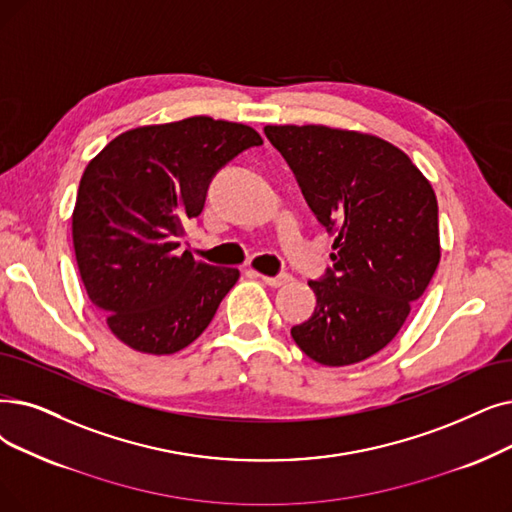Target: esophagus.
I'll list each match as a JSON object with an SVG mask.
<instances>
[{"instance_id":"obj_1","label":"esophagus","mask_w":512,"mask_h":512,"mask_svg":"<svg viewBox=\"0 0 512 512\" xmlns=\"http://www.w3.org/2000/svg\"><path fill=\"white\" fill-rule=\"evenodd\" d=\"M265 284L268 286H274V288H278V286H282V284H286L288 280H291V276L288 274H280V276H265V274H257Z\"/></svg>"}]
</instances>
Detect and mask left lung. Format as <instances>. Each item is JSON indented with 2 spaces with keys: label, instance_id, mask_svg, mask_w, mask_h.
Here are the masks:
<instances>
[{
  "label": "left lung",
  "instance_id": "left-lung-1",
  "mask_svg": "<svg viewBox=\"0 0 512 512\" xmlns=\"http://www.w3.org/2000/svg\"><path fill=\"white\" fill-rule=\"evenodd\" d=\"M309 209L335 234L332 268L309 280L311 318L291 328L322 366L358 364L404 326L441 257L437 198L404 150L326 125H265Z\"/></svg>",
  "mask_w": 512,
  "mask_h": 512
}]
</instances>
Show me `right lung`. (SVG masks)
<instances>
[{
    "mask_svg": "<svg viewBox=\"0 0 512 512\" xmlns=\"http://www.w3.org/2000/svg\"><path fill=\"white\" fill-rule=\"evenodd\" d=\"M261 144L249 125L190 117L129 129L85 167L75 257L87 297L121 343L169 355L203 335L240 272L177 253L184 221L201 215L211 177Z\"/></svg>",
    "mask_w": 512,
    "mask_h": 512,
    "instance_id": "add662e5",
    "label": "right lung"
}]
</instances>
